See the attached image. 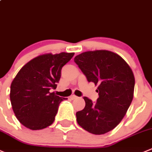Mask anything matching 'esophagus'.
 <instances>
[{
	"label": "esophagus",
	"instance_id": "1",
	"mask_svg": "<svg viewBox=\"0 0 152 152\" xmlns=\"http://www.w3.org/2000/svg\"><path fill=\"white\" fill-rule=\"evenodd\" d=\"M77 98H78L77 96L74 95V94H73V95L70 96V99H77Z\"/></svg>",
	"mask_w": 152,
	"mask_h": 152
}]
</instances>
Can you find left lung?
I'll return each instance as SVG.
<instances>
[{
	"mask_svg": "<svg viewBox=\"0 0 152 152\" xmlns=\"http://www.w3.org/2000/svg\"><path fill=\"white\" fill-rule=\"evenodd\" d=\"M74 61L89 82L98 86L96 103L85 96V107L76 112V120L82 129L100 135L117 127L132 103L135 79L133 71L120 56L105 50L87 51Z\"/></svg>",
	"mask_w": 152,
	"mask_h": 152,
	"instance_id": "obj_1",
	"label": "left lung"
}]
</instances>
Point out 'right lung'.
Returning a JSON list of instances; mask_svg holds the SVG:
<instances>
[{"instance_id":"obj_1","label":"right lung","mask_w":152,"mask_h":152,"mask_svg":"<svg viewBox=\"0 0 152 152\" xmlns=\"http://www.w3.org/2000/svg\"><path fill=\"white\" fill-rule=\"evenodd\" d=\"M74 53H45L26 63L19 70L10 87V101L15 115L31 130L48 127L55 120L63 100L51 89H56L61 70Z\"/></svg>"}]
</instances>
